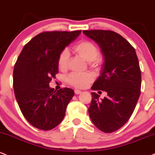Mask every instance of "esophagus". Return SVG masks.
<instances>
[{
	"label": "esophagus",
	"instance_id": "obj_1",
	"mask_svg": "<svg viewBox=\"0 0 155 155\" xmlns=\"http://www.w3.org/2000/svg\"><path fill=\"white\" fill-rule=\"evenodd\" d=\"M81 93H82L81 91L77 90V89H76V90H74V94H81Z\"/></svg>",
	"mask_w": 155,
	"mask_h": 155
}]
</instances>
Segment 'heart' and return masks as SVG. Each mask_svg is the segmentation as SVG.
Here are the masks:
<instances>
[{"label":"heart","mask_w":155,"mask_h":155,"mask_svg":"<svg viewBox=\"0 0 155 155\" xmlns=\"http://www.w3.org/2000/svg\"><path fill=\"white\" fill-rule=\"evenodd\" d=\"M74 51L85 61L88 62L94 61V64H96V59L99 54V49L95 44L88 41H82L74 46ZM70 52L67 49L60 53L58 58V67L59 70L64 71L68 67ZM93 81V75L90 73L78 74L72 73L67 78V81L70 85L78 88H85L88 83Z\"/></svg>","instance_id":"obj_1"}]
</instances>
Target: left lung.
<instances>
[{"instance_id":"left-lung-1","label":"left lung","mask_w":155,"mask_h":155,"mask_svg":"<svg viewBox=\"0 0 155 155\" xmlns=\"http://www.w3.org/2000/svg\"><path fill=\"white\" fill-rule=\"evenodd\" d=\"M101 48L104 62L91 87L104 91L107 97L92 92L88 109L91 120L104 133L123 127L134 112L141 94V74L135 49L120 35L110 30H83Z\"/></svg>"}]
</instances>
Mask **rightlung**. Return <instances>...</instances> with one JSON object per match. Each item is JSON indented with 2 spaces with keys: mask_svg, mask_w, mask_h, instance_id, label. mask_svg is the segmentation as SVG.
Returning a JSON list of instances; mask_svg holds the SVG:
<instances>
[{
  "mask_svg": "<svg viewBox=\"0 0 155 155\" xmlns=\"http://www.w3.org/2000/svg\"><path fill=\"white\" fill-rule=\"evenodd\" d=\"M81 30L38 34L24 46L14 65L13 87L24 117L31 125L51 130L62 121L74 95L71 88L54 91L49 83L59 72L58 58Z\"/></svg>",
  "mask_w": 155,
  "mask_h": 155,
  "instance_id": "add662e5",
  "label": "right lung"
}]
</instances>
